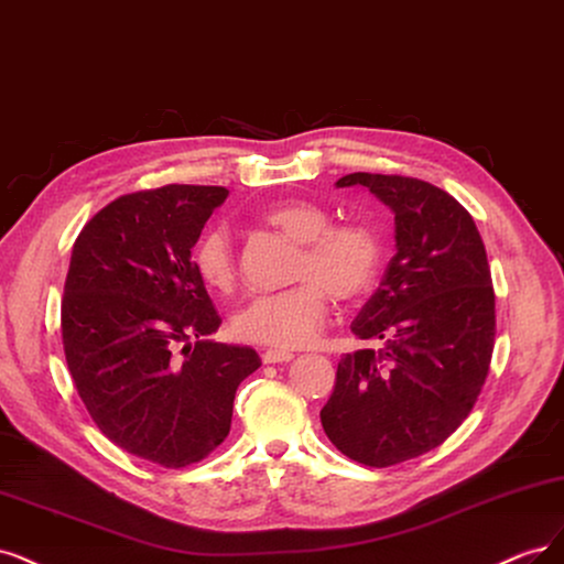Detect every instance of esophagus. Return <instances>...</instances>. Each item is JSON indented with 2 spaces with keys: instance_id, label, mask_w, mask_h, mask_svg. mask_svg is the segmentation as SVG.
Listing matches in <instances>:
<instances>
[{
  "instance_id": "1",
  "label": "esophagus",
  "mask_w": 564,
  "mask_h": 564,
  "mask_svg": "<svg viewBox=\"0 0 564 564\" xmlns=\"http://www.w3.org/2000/svg\"><path fill=\"white\" fill-rule=\"evenodd\" d=\"M293 358H295V354L279 351V349H269V351L262 354L264 362H288V360H293Z\"/></svg>"
}]
</instances>
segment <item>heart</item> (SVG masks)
Masks as SVG:
<instances>
[{
    "instance_id": "1",
    "label": "heart",
    "mask_w": 564,
    "mask_h": 564,
    "mask_svg": "<svg viewBox=\"0 0 564 564\" xmlns=\"http://www.w3.org/2000/svg\"><path fill=\"white\" fill-rule=\"evenodd\" d=\"M262 223L300 243L293 279L274 295L252 297L234 316V333L274 349L312 344L328 318V293L337 302L368 295L381 269V241L368 225H334L330 213L312 202H283L262 213ZM194 269L210 290L229 293L236 283V250L229 231L215 225L194 248Z\"/></svg>"
}]
</instances>
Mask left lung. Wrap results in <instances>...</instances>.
I'll return each mask as SVG.
<instances>
[{"label": "left lung", "instance_id": "obj_1", "mask_svg": "<svg viewBox=\"0 0 564 564\" xmlns=\"http://www.w3.org/2000/svg\"><path fill=\"white\" fill-rule=\"evenodd\" d=\"M389 206L395 256L351 323L372 347L337 366L321 424L349 459L384 468L438 447L474 410L495 349V290L474 217L424 180L349 173Z\"/></svg>", "mask_w": 564, "mask_h": 564}]
</instances>
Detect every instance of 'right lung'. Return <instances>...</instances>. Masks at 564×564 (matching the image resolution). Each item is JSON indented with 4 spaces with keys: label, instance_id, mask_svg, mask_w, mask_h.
<instances>
[{
    "label": "right lung",
    "instance_id": "1",
    "mask_svg": "<svg viewBox=\"0 0 564 564\" xmlns=\"http://www.w3.org/2000/svg\"><path fill=\"white\" fill-rule=\"evenodd\" d=\"M229 189L166 185L119 196L72 248L65 360L98 429L140 459L183 468L220 445L234 395L262 360L206 339L220 328L192 248Z\"/></svg>",
    "mask_w": 564,
    "mask_h": 564
}]
</instances>
